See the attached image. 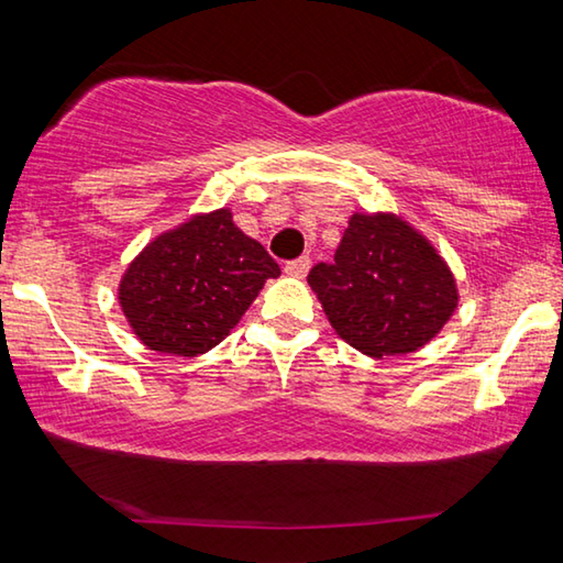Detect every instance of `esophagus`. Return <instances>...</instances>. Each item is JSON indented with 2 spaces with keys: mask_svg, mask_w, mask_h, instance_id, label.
I'll list each match as a JSON object with an SVG mask.
<instances>
[{
  "mask_svg": "<svg viewBox=\"0 0 563 563\" xmlns=\"http://www.w3.org/2000/svg\"><path fill=\"white\" fill-rule=\"evenodd\" d=\"M308 271H310V258H308V255H302V258H298V261L285 263V273L292 275V278H305V275H308Z\"/></svg>",
  "mask_w": 563,
  "mask_h": 563,
  "instance_id": "34e87169",
  "label": "esophagus"
}]
</instances>
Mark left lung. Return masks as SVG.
<instances>
[{
	"mask_svg": "<svg viewBox=\"0 0 563 563\" xmlns=\"http://www.w3.org/2000/svg\"><path fill=\"white\" fill-rule=\"evenodd\" d=\"M308 283L332 330L373 360L424 347L460 305L442 253L393 211L352 213L335 263L316 265Z\"/></svg>",
	"mask_w": 563,
	"mask_h": 563,
	"instance_id": "left-lung-1",
	"label": "left lung"
}]
</instances>
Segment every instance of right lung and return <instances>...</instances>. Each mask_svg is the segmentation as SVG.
<instances>
[{
	"label": "right lung",
	"instance_id": "1",
	"mask_svg": "<svg viewBox=\"0 0 563 563\" xmlns=\"http://www.w3.org/2000/svg\"><path fill=\"white\" fill-rule=\"evenodd\" d=\"M280 268L231 208L188 216L146 243L119 280L129 328L161 355L196 357L223 342Z\"/></svg>",
	"mask_w": 563,
	"mask_h": 563
}]
</instances>
